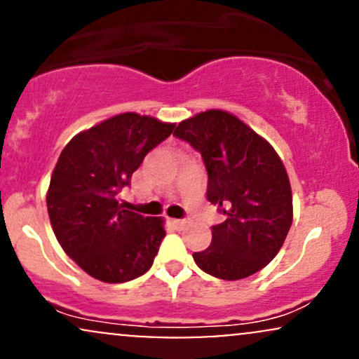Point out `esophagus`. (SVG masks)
Masks as SVG:
<instances>
[{
	"label": "esophagus",
	"mask_w": 359,
	"mask_h": 359,
	"mask_svg": "<svg viewBox=\"0 0 359 359\" xmlns=\"http://www.w3.org/2000/svg\"><path fill=\"white\" fill-rule=\"evenodd\" d=\"M170 222L175 226L177 229H182V228H185V226L189 224V219H187V217H185V219H172Z\"/></svg>",
	"instance_id": "34e87169"
}]
</instances>
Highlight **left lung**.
<instances>
[{"label":"left lung","instance_id":"1","mask_svg":"<svg viewBox=\"0 0 359 359\" xmlns=\"http://www.w3.org/2000/svg\"><path fill=\"white\" fill-rule=\"evenodd\" d=\"M174 135L203 156L208 201L226 217L212 226L211 245L194 253V262L222 280L257 273L275 258L292 226V191L282 160L226 111L196 114L179 123Z\"/></svg>","mask_w":359,"mask_h":359}]
</instances>
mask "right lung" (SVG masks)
<instances>
[{"instance_id": "add662e5", "label": "right lung", "mask_w": 359, "mask_h": 359, "mask_svg": "<svg viewBox=\"0 0 359 359\" xmlns=\"http://www.w3.org/2000/svg\"><path fill=\"white\" fill-rule=\"evenodd\" d=\"M174 125L125 113L74 137L59 156L47 194L53 233L90 277L123 283L147 273L165 236L160 217L128 211L118 201L150 150Z\"/></svg>"}]
</instances>
